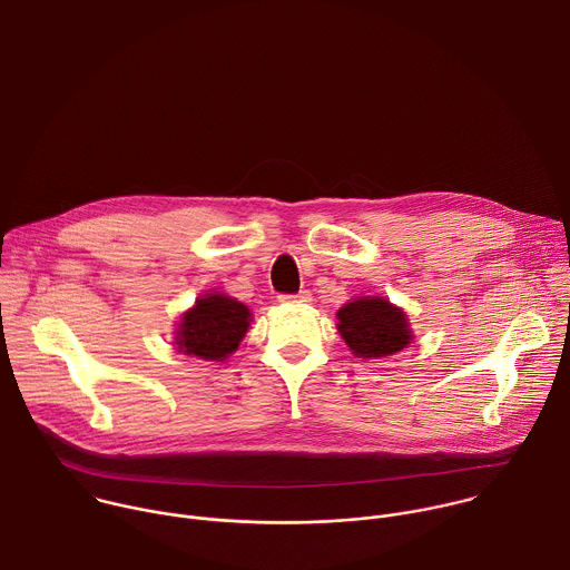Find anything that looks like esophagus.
Wrapping results in <instances>:
<instances>
[{"instance_id": "esophagus-1", "label": "esophagus", "mask_w": 570, "mask_h": 570, "mask_svg": "<svg viewBox=\"0 0 570 570\" xmlns=\"http://www.w3.org/2000/svg\"><path fill=\"white\" fill-rule=\"evenodd\" d=\"M278 301H281L283 305H307V303H312V294H309V292L283 294V296H278Z\"/></svg>"}]
</instances>
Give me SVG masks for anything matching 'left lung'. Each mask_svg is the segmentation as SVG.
<instances>
[{"mask_svg":"<svg viewBox=\"0 0 570 570\" xmlns=\"http://www.w3.org/2000/svg\"><path fill=\"white\" fill-rule=\"evenodd\" d=\"M336 330L358 358H383L414 338L407 314L383 296H356L336 312Z\"/></svg>","mask_w":570,"mask_h":570,"instance_id":"obj_1","label":"left lung"}]
</instances>
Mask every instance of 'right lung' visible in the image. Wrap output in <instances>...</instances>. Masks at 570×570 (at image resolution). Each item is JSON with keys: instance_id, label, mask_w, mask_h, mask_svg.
<instances>
[{"instance_id": "obj_1", "label": "right lung", "mask_w": 570, "mask_h": 570, "mask_svg": "<svg viewBox=\"0 0 570 570\" xmlns=\"http://www.w3.org/2000/svg\"><path fill=\"white\" fill-rule=\"evenodd\" d=\"M252 321V309L234 296L220 292L203 294L180 314L174 347L203 361H225L240 347Z\"/></svg>"}]
</instances>
